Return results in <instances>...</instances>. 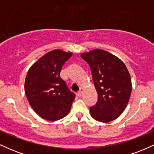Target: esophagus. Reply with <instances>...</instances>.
I'll return each instance as SVG.
<instances>
[{"label": "esophagus", "mask_w": 154, "mask_h": 154, "mask_svg": "<svg viewBox=\"0 0 154 154\" xmlns=\"http://www.w3.org/2000/svg\"><path fill=\"white\" fill-rule=\"evenodd\" d=\"M83 91H84V89H83L82 88H81L80 89H79V91L77 92V95H78L79 97H80V96H82V93H83Z\"/></svg>", "instance_id": "1"}]
</instances>
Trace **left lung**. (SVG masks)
I'll list each match as a JSON object with an SVG mask.
<instances>
[{"mask_svg":"<svg viewBox=\"0 0 154 154\" xmlns=\"http://www.w3.org/2000/svg\"><path fill=\"white\" fill-rule=\"evenodd\" d=\"M91 67L98 101L90 107L92 117L100 122L116 119L128 105L132 92L131 77L119 58L101 49L81 54Z\"/></svg>","mask_w":154,"mask_h":154,"instance_id":"8db88e82","label":"left lung"}]
</instances>
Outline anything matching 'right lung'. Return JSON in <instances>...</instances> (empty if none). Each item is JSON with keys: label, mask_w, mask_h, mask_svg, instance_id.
<instances>
[{"label": "right lung", "mask_w": 154, "mask_h": 154, "mask_svg": "<svg viewBox=\"0 0 154 154\" xmlns=\"http://www.w3.org/2000/svg\"><path fill=\"white\" fill-rule=\"evenodd\" d=\"M72 53L54 50L47 53L28 70L24 91L28 101L40 117L48 121L69 114L75 94L60 77L64 63Z\"/></svg>", "instance_id": "1"}]
</instances>
